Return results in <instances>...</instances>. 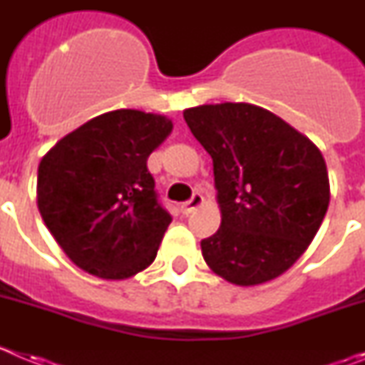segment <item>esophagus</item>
Wrapping results in <instances>:
<instances>
[{
    "instance_id": "esophagus-1",
    "label": "esophagus",
    "mask_w": 365,
    "mask_h": 365,
    "mask_svg": "<svg viewBox=\"0 0 365 365\" xmlns=\"http://www.w3.org/2000/svg\"><path fill=\"white\" fill-rule=\"evenodd\" d=\"M202 201H205V199H202L201 193L195 192L192 195V199H190V201H186V202H182V205H180V212H182L185 215H190L192 212L197 210L199 206L202 205Z\"/></svg>"
}]
</instances>
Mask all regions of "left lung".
Masks as SVG:
<instances>
[{
    "instance_id": "obj_1",
    "label": "left lung",
    "mask_w": 365,
    "mask_h": 365,
    "mask_svg": "<svg viewBox=\"0 0 365 365\" xmlns=\"http://www.w3.org/2000/svg\"><path fill=\"white\" fill-rule=\"evenodd\" d=\"M182 115L214 160L221 227L201 241L206 265L241 287L278 278L307 250L327 212L320 150L259 106L206 104Z\"/></svg>"
}]
</instances>
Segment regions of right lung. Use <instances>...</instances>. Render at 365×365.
<instances>
[{"label": "right lung", "mask_w": 365, "mask_h": 365, "mask_svg": "<svg viewBox=\"0 0 365 365\" xmlns=\"http://www.w3.org/2000/svg\"><path fill=\"white\" fill-rule=\"evenodd\" d=\"M172 130L164 115L117 109L43 155L38 210L74 265L98 278L128 279L153 263L172 215L157 199L148 157Z\"/></svg>", "instance_id": "add662e5"}]
</instances>
